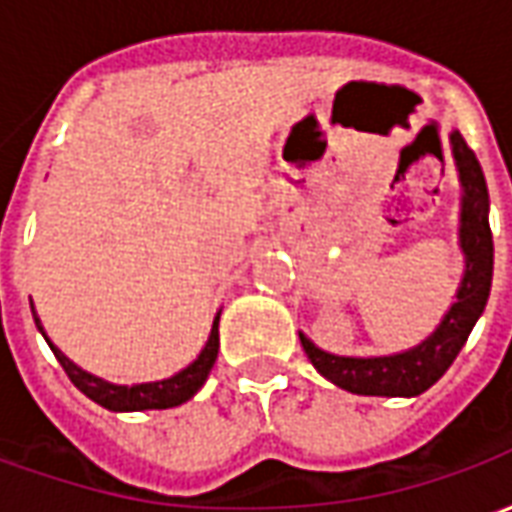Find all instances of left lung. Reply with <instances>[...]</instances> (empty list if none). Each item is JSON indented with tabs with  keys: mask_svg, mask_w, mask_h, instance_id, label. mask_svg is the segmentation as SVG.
<instances>
[{
	"mask_svg": "<svg viewBox=\"0 0 512 512\" xmlns=\"http://www.w3.org/2000/svg\"><path fill=\"white\" fill-rule=\"evenodd\" d=\"M452 158L461 178V227H458V244H461L463 268L461 288L455 301L436 326V332L408 351L389 356H334L321 351L307 334H301L304 354L310 356L312 367L329 378L334 386L354 395L373 397H417L436 384L447 367L461 354L463 343L469 340L474 323L483 315L485 301L491 293L494 277V238L488 224V186L480 161L474 150L466 145L461 131L450 134Z\"/></svg>",
	"mask_w": 512,
	"mask_h": 512,
	"instance_id": "1",
	"label": "left lung"
}]
</instances>
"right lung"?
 Wrapping results in <instances>:
<instances>
[{"label": "right lung", "instance_id": "obj_1", "mask_svg": "<svg viewBox=\"0 0 512 512\" xmlns=\"http://www.w3.org/2000/svg\"><path fill=\"white\" fill-rule=\"evenodd\" d=\"M219 315L213 318L211 334H208V343L200 351V356L191 362L189 367H183L180 373L175 376L164 378V381H150V384H134V386H120V384H109L104 378L93 376L87 373L79 365H73L68 356L62 354L57 345L51 343L43 326H40V318L35 315V307H32V318H35V326L40 329V334L46 337V343L57 356V362L62 365V370L68 373V378L73 381V386L84 392V395L95 400L98 406L109 408V411H150V408H172L186 403L191 397L200 392V386L205 384V378L211 373L213 362L219 356Z\"/></svg>", "mask_w": 512, "mask_h": 512}]
</instances>
